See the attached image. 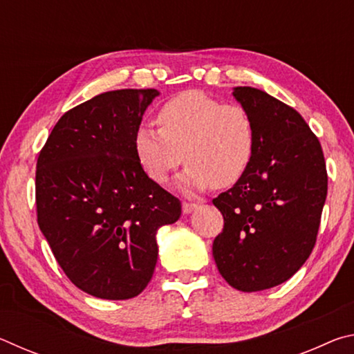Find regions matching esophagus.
<instances>
[{
	"label": "esophagus",
	"instance_id": "34e87169",
	"mask_svg": "<svg viewBox=\"0 0 354 354\" xmlns=\"http://www.w3.org/2000/svg\"><path fill=\"white\" fill-rule=\"evenodd\" d=\"M196 207H198L196 203H183V212L184 214H190L192 211H195Z\"/></svg>",
	"mask_w": 354,
	"mask_h": 354
}]
</instances>
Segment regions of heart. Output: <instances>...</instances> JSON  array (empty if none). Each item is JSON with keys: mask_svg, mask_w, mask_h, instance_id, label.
<instances>
[{"mask_svg": "<svg viewBox=\"0 0 354 354\" xmlns=\"http://www.w3.org/2000/svg\"><path fill=\"white\" fill-rule=\"evenodd\" d=\"M156 122L159 129L140 124L133 140L142 169L156 183H165L184 159L189 165L179 189H225L241 181L253 162L256 128L242 106L187 91L167 101Z\"/></svg>", "mask_w": 354, "mask_h": 354, "instance_id": "heart-1", "label": "heart"}]
</instances>
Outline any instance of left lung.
I'll return each instance as SVG.
<instances>
[{
	"label": "left lung",
	"mask_w": 354,
	"mask_h": 354,
	"mask_svg": "<svg viewBox=\"0 0 354 354\" xmlns=\"http://www.w3.org/2000/svg\"><path fill=\"white\" fill-rule=\"evenodd\" d=\"M253 118L256 151L241 181L214 198L223 231L212 254L226 283L266 290L293 277L317 241L328 192L322 145L304 118L253 87H234Z\"/></svg>",
	"instance_id": "1"
}]
</instances>
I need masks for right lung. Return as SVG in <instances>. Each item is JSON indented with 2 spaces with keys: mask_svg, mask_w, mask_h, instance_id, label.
<instances>
[{
  "mask_svg": "<svg viewBox=\"0 0 354 354\" xmlns=\"http://www.w3.org/2000/svg\"><path fill=\"white\" fill-rule=\"evenodd\" d=\"M158 95H97L65 112L39 153V227L71 283L97 298L139 295L158 262L156 232L181 215V201L148 178L134 151Z\"/></svg>",
  "mask_w": 354,
  "mask_h": 354,
  "instance_id": "right-lung-1",
  "label": "right lung"
}]
</instances>
